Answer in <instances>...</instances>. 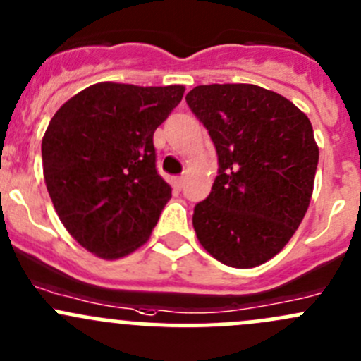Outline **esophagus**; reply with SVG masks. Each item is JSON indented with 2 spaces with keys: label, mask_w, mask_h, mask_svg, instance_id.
Wrapping results in <instances>:
<instances>
[{
  "label": "esophagus",
  "mask_w": 361,
  "mask_h": 361,
  "mask_svg": "<svg viewBox=\"0 0 361 361\" xmlns=\"http://www.w3.org/2000/svg\"><path fill=\"white\" fill-rule=\"evenodd\" d=\"M183 181H185L183 176H176L173 180V183H174V187L178 188V190H181V187H183Z\"/></svg>",
  "instance_id": "esophagus-1"
}]
</instances>
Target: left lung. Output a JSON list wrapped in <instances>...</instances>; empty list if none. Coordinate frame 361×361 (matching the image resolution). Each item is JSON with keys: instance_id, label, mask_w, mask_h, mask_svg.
I'll list each match as a JSON object with an SVG mask.
<instances>
[{"instance_id": "obj_1", "label": "left lung", "mask_w": 361, "mask_h": 361, "mask_svg": "<svg viewBox=\"0 0 361 361\" xmlns=\"http://www.w3.org/2000/svg\"><path fill=\"white\" fill-rule=\"evenodd\" d=\"M218 154L211 194L194 209L202 248L231 267L265 264L300 225L319 150L307 115L251 83H211L187 94Z\"/></svg>"}]
</instances>
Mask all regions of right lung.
Masks as SVG:
<instances>
[{"mask_svg":"<svg viewBox=\"0 0 361 361\" xmlns=\"http://www.w3.org/2000/svg\"><path fill=\"white\" fill-rule=\"evenodd\" d=\"M183 85L101 82L73 96L42 141L43 176L59 220L99 258L133 253L150 238L171 187L155 167L154 133Z\"/></svg>","mask_w":361,"mask_h":361,"instance_id":"obj_1","label":"right lung"}]
</instances>
